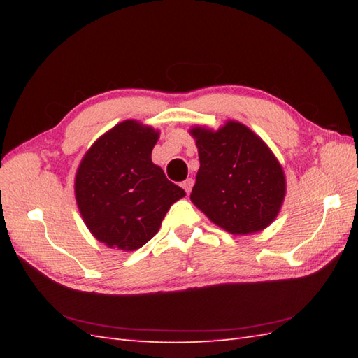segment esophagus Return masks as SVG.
Instances as JSON below:
<instances>
[{"label":"esophagus","mask_w":358,"mask_h":358,"mask_svg":"<svg viewBox=\"0 0 358 358\" xmlns=\"http://www.w3.org/2000/svg\"><path fill=\"white\" fill-rule=\"evenodd\" d=\"M192 186H194V180H192V178H186V180L183 181V183H181V187H183L187 194L191 192Z\"/></svg>","instance_id":"obj_1"}]
</instances>
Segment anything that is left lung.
<instances>
[{
	"label": "left lung",
	"instance_id": "1",
	"mask_svg": "<svg viewBox=\"0 0 358 358\" xmlns=\"http://www.w3.org/2000/svg\"><path fill=\"white\" fill-rule=\"evenodd\" d=\"M200 169L191 200L231 234H250L273 222L285 199L283 169L262 138L229 121L212 132L194 127Z\"/></svg>",
	"mask_w": 358,
	"mask_h": 358
}]
</instances>
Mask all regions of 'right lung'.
I'll list each match as a JSON object with an SVG mask.
<instances>
[{"mask_svg":"<svg viewBox=\"0 0 358 358\" xmlns=\"http://www.w3.org/2000/svg\"><path fill=\"white\" fill-rule=\"evenodd\" d=\"M158 132L123 121L95 141L75 178L86 226L110 248L135 250L158 232L171 204L185 196L150 154Z\"/></svg>","mask_w":358,"mask_h":358,"instance_id":"add662e5","label":"right lung"}]
</instances>
